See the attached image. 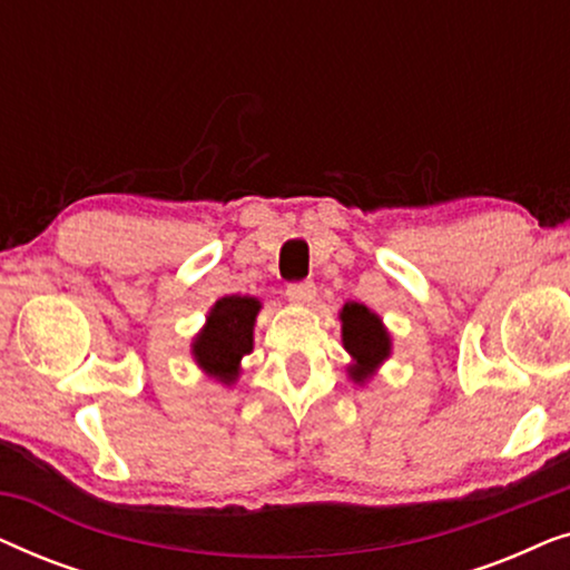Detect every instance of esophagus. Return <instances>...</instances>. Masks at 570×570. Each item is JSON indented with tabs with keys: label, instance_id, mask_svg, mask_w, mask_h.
Masks as SVG:
<instances>
[{
	"label": "esophagus",
	"instance_id": "obj_1",
	"mask_svg": "<svg viewBox=\"0 0 570 570\" xmlns=\"http://www.w3.org/2000/svg\"><path fill=\"white\" fill-rule=\"evenodd\" d=\"M287 298H291L293 303H311L316 298V285L314 283L287 285Z\"/></svg>",
	"mask_w": 570,
	"mask_h": 570
}]
</instances>
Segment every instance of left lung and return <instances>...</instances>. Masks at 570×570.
<instances>
[{
  "instance_id": "obj_1",
  "label": "left lung",
  "mask_w": 570,
  "mask_h": 570,
  "mask_svg": "<svg viewBox=\"0 0 570 570\" xmlns=\"http://www.w3.org/2000/svg\"><path fill=\"white\" fill-rule=\"evenodd\" d=\"M340 324L342 347L350 355L347 376L353 384L365 386L392 357V334L376 311L355 301H347L340 308Z\"/></svg>"
}]
</instances>
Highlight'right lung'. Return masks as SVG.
<instances>
[{
  "label": "right lung",
  "mask_w": 570,
  "mask_h": 570,
  "mask_svg": "<svg viewBox=\"0 0 570 570\" xmlns=\"http://www.w3.org/2000/svg\"><path fill=\"white\" fill-rule=\"evenodd\" d=\"M259 311L262 301L254 295H223L213 303L205 326L191 340V357L207 379L223 386L236 384L240 361L254 350Z\"/></svg>",
  "instance_id": "add662e5"
}]
</instances>
